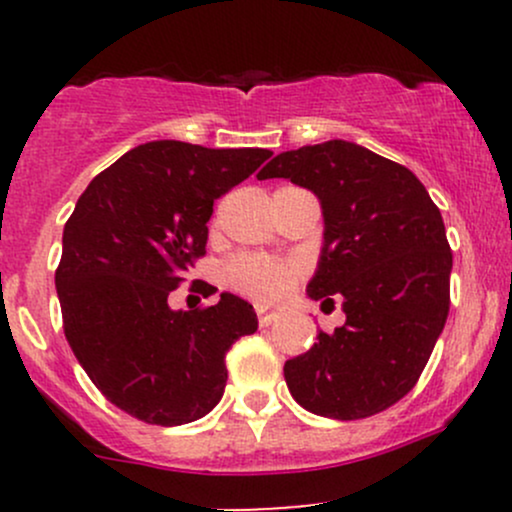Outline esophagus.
<instances>
[{"label": "esophagus", "instance_id": "esophagus-1", "mask_svg": "<svg viewBox=\"0 0 512 512\" xmlns=\"http://www.w3.org/2000/svg\"><path fill=\"white\" fill-rule=\"evenodd\" d=\"M279 317V313H274V310H267V308H257V320H260L262 327H269L272 322Z\"/></svg>", "mask_w": 512, "mask_h": 512}]
</instances>
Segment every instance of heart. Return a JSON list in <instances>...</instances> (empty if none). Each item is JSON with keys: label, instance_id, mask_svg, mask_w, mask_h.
Masks as SVG:
<instances>
[{"label": "heart", "instance_id": "heart-1", "mask_svg": "<svg viewBox=\"0 0 512 512\" xmlns=\"http://www.w3.org/2000/svg\"><path fill=\"white\" fill-rule=\"evenodd\" d=\"M301 269L286 260L240 255L223 267V284L255 303H274L296 286Z\"/></svg>", "mask_w": 512, "mask_h": 512}]
</instances>
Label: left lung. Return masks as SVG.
Listing matches in <instances>:
<instances>
[{
	"instance_id": "obj_1",
	"label": "left lung",
	"mask_w": 512,
	"mask_h": 512,
	"mask_svg": "<svg viewBox=\"0 0 512 512\" xmlns=\"http://www.w3.org/2000/svg\"><path fill=\"white\" fill-rule=\"evenodd\" d=\"M289 178L320 199L325 243L308 284L342 301L346 322L284 366L303 409L366 419L419 380L450 310L452 252L440 209L409 168L354 142L284 151L257 173Z\"/></svg>"
}]
</instances>
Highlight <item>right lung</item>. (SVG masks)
<instances>
[{
  "label": "right lung",
  "instance_id": "1",
  "mask_svg": "<svg viewBox=\"0 0 512 512\" xmlns=\"http://www.w3.org/2000/svg\"><path fill=\"white\" fill-rule=\"evenodd\" d=\"M272 151L149 142L98 173L64 223L55 272L64 337L105 399L134 419H202L226 387V351L257 330L252 305L221 293L173 310L170 291L207 252L214 199ZM216 289L207 284L204 296Z\"/></svg>",
  "mask_w": 512,
  "mask_h": 512
}]
</instances>
